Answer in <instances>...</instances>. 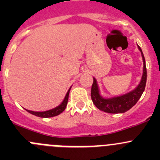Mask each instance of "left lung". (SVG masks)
I'll return each mask as SVG.
<instances>
[{
  "label": "left lung",
  "mask_w": 160,
  "mask_h": 160,
  "mask_svg": "<svg viewBox=\"0 0 160 160\" xmlns=\"http://www.w3.org/2000/svg\"><path fill=\"white\" fill-rule=\"evenodd\" d=\"M138 49L141 52L143 60V73L142 80L137 88L132 91L128 93L122 95V96L114 97L111 98H104L100 95L99 89L96 79L93 77V82L91 88V99L94 105L99 110L111 114H118L124 113L132 108L139 100L145 90L146 84V78H147V72H146V60L144 55L141 48L138 46Z\"/></svg>",
  "instance_id": "obj_1"
}]
</instances>
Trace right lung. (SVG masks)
<instances>
[{"mask_svg": "<svg viewBox=\"0 0 160 160\" xmlns=\"http://www.w3.org/2000/svg\"><path fill=\"white\" fill-rule=\"evenodd\" d=\"M71 88L69 89L68 92L66 94L65 98L62 101V102L59 104L58 107L55 108L51 109V110L46 111H42V112H38V111H32L29 110H26L28 112H29L30 114H34L35 116H38V117L40 118H51L54 117V116L59 115V114L62 112L66 109V107L67 105V102H68V98H69V93H70V90Z\"/></svg>", "mask_w": 160, "mask_h": 160, "instance_id": "obj_1", "label": "right lung"}]
</instances>
